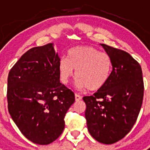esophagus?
I'll list each match as a JSON object with an SVG mask.
<instances>
[{
	"label": "esophagus",
	"instance_id": "34e87169",
	"mask_svg": "<svg viewBox=\"0 0 150 150\" xmlns=\"http://www.w3.org/2000/svg\"><path fill=\"white\" fill-rule=\"evenodd\" d=\"M75 100H76V101H79L80 100H82V96H79V95H78V94H75Z\"/></svg>",
	"mask_w": 150,
	"mask_h": 150
}]
</instances>
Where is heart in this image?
Wrapping results in <instances>:
<instances>
[{"mask_svg":"<svg viewBox=\"0 0 150 150\" xmlns=\"http://www.w3.org/2000/svg\"><path fill=\"white\" fill-rule=\"evenodd\" d=\"M68 58H61L58 64L59 76L63 84H68L75 75L79 79L76 86L79 89L97 91L107 84L112 68L107 54L90 46H79L68 51Z\"/></svg>","mask_w":150,"mask_h":150,"instance_id":"b5f03b06","label":"heart"}]
</instances>
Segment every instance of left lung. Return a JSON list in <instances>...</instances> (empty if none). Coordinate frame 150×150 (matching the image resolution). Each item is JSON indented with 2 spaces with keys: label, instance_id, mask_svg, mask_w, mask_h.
Listing matches in <instances>:
<instances>
[{
  "label": "left lung",
  "instance_id": "obj_1",
  "mask_svg": "<svg viewBox=\"0 0 150 150\" xmlns=\"http://www.w3.org/2000/svg\"><path fill=\"white\" fill-rule=\"evenodd\" d=\"M111 59L112 71L107 84L84 96L85 116L90 135L98 142L112 144L132 128L142 107L144 85L141 66L130 54L100 44Z\"/></svg>",
  "mask_w": 150,
  "mask_h": 150
}]
</instances>
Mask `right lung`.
Returning a JSON list of instances; mask_svg holds the SVG:
<instances>
[{"instance_id": "1", "label": "right lung", "mask_w": 150, "mask_h": 150, "mask_svg": "<svg viewBox=\"0 0 150 150\" xmlns=\"http://www.w3.org/2000/svg\"><path fill=\"white\" fill-rule=\"evenodd\" d=\"M60 61L53 43L31 48L13 66L8 78V108L25 137L48 145L61 135L64 116L75 94L60 82Z\"/></svg>"}]
</instances>
